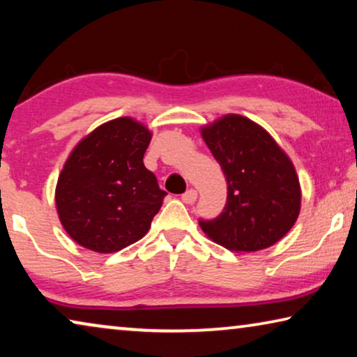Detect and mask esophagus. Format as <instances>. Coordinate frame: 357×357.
Wrapping results in <instances>:
<instances>
[{
	"label": "esophagus",
	"mask_w": 357,
	"mask_h": 357,
	"mask_svg": "<svg viewBox=\"0 0 357 357\" xmlns=\"http://www.w3.org/2000/svg\"><path fill=\"white\" fill-rule=\"evenodd\" d=\"M196 197H197V193H196V190H188L186 191V193H183L182 195V201L183 202H186V204H193V202L196 201Z\"/></svg>",
	"instance_id": "esophagus-1"
}]
</instances>
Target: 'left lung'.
Listing matches in <instances>:
<instances>
[{
	"label": "left lung",
	"mask_w": 357,
	"mask_h": 357,
	"mask_svg": "<svg viewBox=\"0 0 357 357\" xmlns=\"http://www.w3.org/2000/svg\"><path fill=\"white\" fill-rule=\"evenodd\" d=\"M201 135L228 183L223 212L199 220L202 231L234 252L276 244L300 213L301 190L292 161L261 126L239 114L204 126Z\"/></svg>",
	"instance_id": "left-lung-1"
}]
</instances>
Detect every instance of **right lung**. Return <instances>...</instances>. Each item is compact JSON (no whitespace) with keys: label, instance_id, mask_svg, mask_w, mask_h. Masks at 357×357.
Wrapping results in <instances>:
<instances>
[{"label":"right lung","instance_id":"right-lung-1","mask_svg":"<svg viewBox=\"0 0 357 357\" xmlns=\"http://www.w3.org/2000/svg\"><path fill=\"white\" fill-rule=\"evenodd\" d=\"M146 126L116 118L87 134L59 175L60 223L83 248L112 254L144 238L167 193L144 164Z\"/></svg>","mask_w":357,"mask_h":357}]
</instances>
